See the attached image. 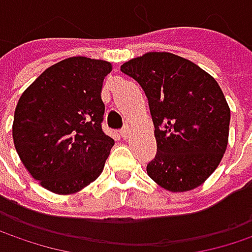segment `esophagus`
Listing matches in <instances>:
<instances>
[{
	"instance_id": "34e87169",
	"label": "esophagus",
	"mask_w": 252,
	"mask_h": 252,
	"mask_svg": "<svg viewBox=\"0 0 252 252\" xmlns=\"http://www.w3.org/2000/svg\"><path fill=\"white\" fill-rule=\"evenodd\" d=\"M120 134H121V137H123L124 140H128V138H129V134H131V129H129V126H124V128L121 129V132H120Z\"/></svg>"
}]
</instances>
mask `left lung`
Wrapping results in <instances>:
<instances>
[{
	"label": "left lung",
	"mask_w": 252,
	"mask_h": 252,
	"mask_svg": "<svg viewBox=\"0 0 252 252\" xmlns=\"http://www.w3.org/2000/svg\"><path fill=\"white\" fill-rule=\"evenodd\" d=\"M144 90L158 144L149 176L171 192L191 191L219 166L227 147L230 109L218 81L192 61L147 52L121 65Z\"/></svg>",
	"instance_id": "8db88e82"
}]
</instances>
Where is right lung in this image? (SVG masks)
I'll return each mask as SVG.
<instances>
[{"instance_id": "obj_1", "label": "right lung", "mask_w": 252, "mask_h": 252, "mask_svg": "<svg viewBox=\"0 0 252 252\" xmlns=\"http://www.w3.org/2000/svg\"><path fill=\"white\" fill-rule=\"evenodd\" d=\"M111 71L108 61L71 57L46 68L20 96L14 147L45 189L76 194L102 174L115 144L100 126L102 84Z\"/></svg>"}]
</instances>
